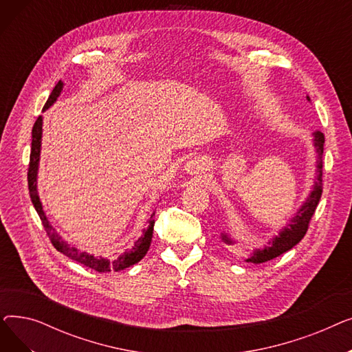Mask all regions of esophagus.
I'll use <instances>...</instances> for the list:
<instances>
[{"mask_svg":"<svg viewBox=\"0 0 352 352\" xmlns=\"http://www.w3.org/2000/svg\"><path fill=\"white\" fill-rule=\"evenodd\" d=\"M201 162H198V161H195V160H191L188 164H187V166H186V168H187V171L188 173H194V174H197L198 171H199V168H201V165H199Z\"/></svg>","mask_w":352,"mask_h":352,"instance_id":"esophagus-1","label":"esophagus"}]
</instances>
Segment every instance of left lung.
<instances>
[{
    "instance_id": "8db88e82",
    "label": "left lung",
    "mask_w": 352,
    "mask_h": 352,
    "mask_svg": "<svg viewBox=\"0 0 352 352\" xmlns=\"http://www.w3.org/2000/svg\"><path fill=\"white\" fill-rule=\"evenodd\" d=\"M309 100V98H308ZM324 142H325V137L324 133L321 131H316L314 133V145H316V150L318 154V175H317V182L314 186L312 192L309 194L308 199L304 202V206L300 208V211L297 212L292 219L291 224L287 226L278 236H275L272 239V243H270V245H267L264 250H256L255 252L251 254V256L248 258V263L252 264H261L265 261L272 260V258L278 256L287 251H289L292 247L297 245L301 239L305 236L308 227H309V221L317 210L318 202L321 199L322 195V154H324ZM223 239L227 244H232L231 239L224 234Z\"/></svg>"
}]
</instances>
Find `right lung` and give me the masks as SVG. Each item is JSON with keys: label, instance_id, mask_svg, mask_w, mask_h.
I'll return each instance as SVG.
<instances>
[{"label": "right lung", "instance_id": "obj_1", "mask_svg": "<svg viewBox=\"0 0 352 352\" xmlns=\"http://www.w3.org/2000/svg\"><path fill=\"white\" fill-rule=\"evenodd\" d=\"M63 89V82L58 81V84L54 87L51 96L48 97L44 109H47L57 97L60 96V92ZM41 134H43V117L40 116L36 118L34 126H32V142H31V154H30V165H28V190H30V197L32 201V206L36 210V214H38L43 227L50 238L51 244L57 248V251L63 252L67 255L71 260L77 261L91 270H96L98 272H111V271H121L128 267H131L141 261L144 255L146 254L148 248L151 245V239H153V231H154V217L155 214L151 215L150 218V226H148L146 230H144V234L141 238H138L135 244L133 247H129L121 252H116L114 255H111L109 258L105 256H94L89 255L87 252H81L76 250L74 247H69L64 239L57 234L50 224V221L47 219L43 206L40 202L38 192H36V170H38V161H40V150H41Z\"/></svg>", "mask_w": 352, "mask_h": 352}]
</instances>
